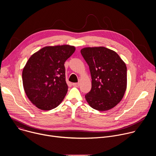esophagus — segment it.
<instances>
[{"label": "esophagus", "mask_w": 156, "mask_h": 156, "mask_svg": "<svg viewBox=\"0 0 156 156\" xmlns=\"http://www.w3.org/2000/svg\"><path fill=\"white\" fill-rule=\"evenodd\" d=\"M72 85L76 87H78L80 86V83H74L72 84Z\"/></svg>", "instance_id": "34e87169"}]
</instances>
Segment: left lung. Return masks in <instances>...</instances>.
I'll return each instance as SVG.
<instances>
[{
    "mask_svg": "<svg viewBox=\"0 0 156 156\" xmlns=\"http://www.w3.org/2000/svg\"><path fill=\"white\" fill-rule=\"evenodd\" d=\"M81 54L91 73V90L85 98L94 109L105 111L115 107L126 88V66L114 51L104 47L86 48Z\"/></svg>",
    "mask_w": 156,
    "mask_h": 156,
    "instance_id": "left-lung-1",
    "label": "left lung"
}]
</instances>
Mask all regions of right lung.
I'll list each match as a JSON object with an SVG mask.
<instances>
[{
    "label": "right lung",
    "mask_w": 156,
    "mask_h": 156,
    "mask_svg": "<svg viewBox=\"0 0 156 156\" xmlns=\"http://www.w3.org/2000/svg\"><path fill=\"white\" fill-rule=\"evenodd\" d=\"M75 51L69 45L45 47L28 60L22 73L23 87L39 109L51 110L63 100L68 91L64 63Z\"/></svg>",
    "instance_id": "right-lung-1"
}]
</instances>
